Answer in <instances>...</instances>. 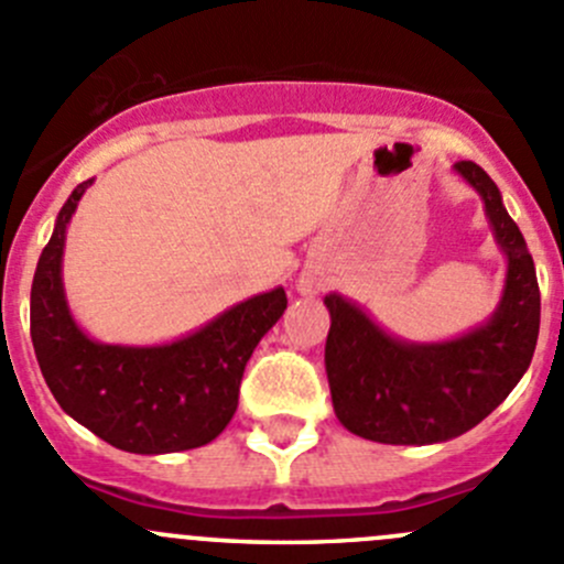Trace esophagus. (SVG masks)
I'll return each mask as SVG.
<instances>
[{
  "label": "esophagus",
  "instance_id": "34e87169",
  "mask_svg": "<svg viewBox=\"0 0 564 564\" xmlns=\"http://www.w3.org/2000/svg\"><path fill=\"white\" fill-rule=\"evenodd\" d=\"M300 292H305V294L314 292V281H308V278H303V281H300Z\"/></svg>",
  "mask_w": 564,
  "mask_h": 564
}]
</instances>
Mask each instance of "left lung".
Here are the masks:
<instances>
[{"mask_svg": "<svg viewBox=\"0 0 564 564\" xmlns=\"http://www.w3.org/2000/svg\"><path fill=\"white\" fill-rule=\"evenodd\" d=\"M453 172L482 198L494 240L508 256L502 297L480 327L436 344L395 338L344 294L324 297L329 311L324 368L333 409L340 425L362 440L382 445L456 440L510 395L532 362L540 289L524 235L477 163L458 161Z\"/></svg>", "mask_w": 564, "mask_h": 564, "instance_id": "left-lung-1", "label": "left lung"}]
</instances>
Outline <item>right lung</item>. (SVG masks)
<instances>
[{
    "mask_svg": "<svg viewBox=\"0 0 564 564\" xmlns=\"http://www.w3.org/2000/svg\"><path fill=\"white\" fill-rule=\"evenodd\" d=\"M89 185L82 182L56 215L32 281V346L45 384L76 423L124 453L161 456L207 445L235 417L250 355L286 311V292L256 294L172 344L89 338L62 283L67 224Z\"/></svg>",
    "mask_w": 564,
    "mask_h": 564,
    "instance_id": "add662e5",
    "label": "right lung"
}]
</instances>
